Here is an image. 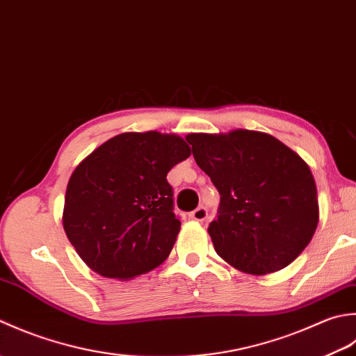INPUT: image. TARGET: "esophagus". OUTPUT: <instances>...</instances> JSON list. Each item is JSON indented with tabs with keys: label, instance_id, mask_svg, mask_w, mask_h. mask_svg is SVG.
<instances>
[{
	"label": "esophagus",
	"instance_id": "1",
	"mask_svg": "<svg viewBox=\"0 0 356 356\" xmlns=\"http://www.w3.org/2000/svg\"><path fill=\"white\" fill-rule=\"evenodd\" d=\"M188 216H191V218L195 220V221H204L207 218V209L200 206V207L195 209L193 212L188 213Z\"/></svg>",
	"mask_w": 356,
	"mask_h": 356
}]
</instances>
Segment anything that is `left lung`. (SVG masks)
Segmentation results:
<instances>
[{"label":"left lung","instance_id":"left-lung-1","mask_svg":"<svg viewBox=\"0 0 356 356\" xmlns=\"http://www.w3.org/2000/svg\"><path fill=\"white\" fill-rule=\"evenodd\" d=\"M193 158L218 188V218L209 224L216 253L249 275L284 269L307 248L320 207L304 159L257 130L188 134Z\"/></svg>","mask_w":356,"mask_h":356}]
</instances>
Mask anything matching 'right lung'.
Listing matches in <instances>:
<instances>
[{"label":"right lung","instance_id":"add662e5","mask_svg":"<svg viewBox=\"0 0 356 356\" xmlns=\"http://www.w3.org/2000/svg\"><path fill=\"white\" fill-rule=\"evenodd\" d=\"M188 156L183 138L150 130L113 136L76 165L63 227L93 272L126 281L169 257L181 221L165 177Z\"/></svg>","mask_w":356,"mask_h":356}]
</instances>
